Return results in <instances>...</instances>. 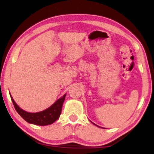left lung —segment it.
<instances>
[{"mask_svg":"<svg viewBox=\"0 0 154 154\" xmlns=\"http://www.w3.org/2000/svg\"><path fill=\"white\" fill-rule=\"evenodd\" d=\"M93 124H94V123H93ZM94 124V125H96L95 124ZM96 126H97V125H96ZM98 127H99V126H98Z\"/></svg>","mask_w":154,"mask_h":154,"instance_id":"8db88e82","label":"left lung"}]
</instances>
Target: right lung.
<instances>
[{
    "label": "right lung",
    "instance_id": "add662e5",
    "mask_svg": "<svg viewBox=\"0 0 154 154\" xmlns=\"http://www.w3.org/2000/svg\"><path fill=\"white\" fill-rule=\"evenodd\" d=\"M65 96L66 94L59 98L50 107L38 113H28L27 111H24L15 103L11 96V98L15 110L25 121L30 124L38 125V126H47V125L53 124L60 118Z\"/></svg>",
    "mask_w": 154,
    "mask_h": 154
}]
</instances>
